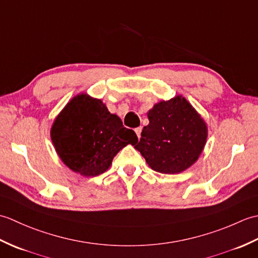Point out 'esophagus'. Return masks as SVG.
<instances>
[{"label":"esophagus","instance_id":"esophagus-1","mask_svg":"<svg viewBox=\"0 0 258 258\" xmlns=\"http://www.w3.org/2000/svg\"><path fill=\"white\" fill-rule=\"evenodd\" d=\"M141 132H142V126H139V127L135 128V133L138 135V138H141Z\"/></svg>","mask_w":258,"mask_h":258}]
</instances>
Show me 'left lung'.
Listing matches in <instances>:
<instances>
[{
  "label": "left lung",
  "instance_id": "obj_1",
  "mask_svg": "<svg viewBox=\"0 0 258 258\" xmlns=\"http://www.w3.org/2000/svg\"><path fill=\"white\" fill-rule=\"evenodd\" d=\"M147 117L150 123L134 147L152 169L176 174L197 161L206 143L207 127L184 97L155 104Z\"/></svg>",
  "mask_w": 258,
  "mask_h": 258
}]
</instances>
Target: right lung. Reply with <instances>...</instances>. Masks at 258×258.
<instances>
[{"mask_svg": "<svg viewBox=\"0 0 258 258\" xmlns=\"http://www.w3.org/2000/svg\"><path fill=\"white\" fill-rule=\"evenodd\" d=\"M51 139L61 160L83 176L104 173L123 147L138 142L134 131L124 127L117 115L86 94L75 96L59 113Z\"/></svg>", "mask_w": 258, "mask_h": 258, "instance_id": "1", "label": "right lung"}]
</instances>
